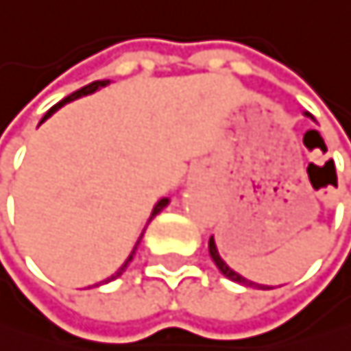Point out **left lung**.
I'll return each mask as SVG.
<instances>
[{"instance_id": "8db88e82", "label": "left lung", "mask_w": 351, "mask_h": 351, "mask_svg": "<svg viewBox=\"0 0 351 351\" xmlns=\"http://www.w3.org/2000/svg\"><path fill=\"white\" fill-rule=\"evenodd\" d=\"M208 247H210V256H212V261L217 263V267L221 269V274H226L230 281H237V283H243V285H254V287H263L265 290V285H258V283H252V281H247V278H243L241 274H237L234 269H230L228 265H226V261L223 258L219 256V252H217V245H215V239L210 237V243H208Z\"/></svg>"}]
</instances>
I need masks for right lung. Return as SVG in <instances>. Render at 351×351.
I'll list each match as a JSON object with an SVG mask.
<instances>
[{"label": "right lung", "instance_id": "obj_1", "mask_svg": "<svg viewBox=\"0 0 351 351\" xmlns=\"http://www.w3.org/2000/svg\"><path fill=\"white\" fill-rule=\"evenodd\" d=\"M106 84H108V82H93V84H88V86H84L82 90H77V93H73V95H68V97L64 99V101H59L57 106H53V108H50V110L46 112V117H44V119H41V121H46V119H48V117H50V114H53V112L57 110V108H61V106H64V104H68V101H73V99H79V97H84V95H90V93H95V90H97V88H101V86H106ZM165 206H168V199H161V201L157 203V206H154V210H152V217H154V215H159V212H161V210H163ZM134 250H136V247H134ZM132 254H134V252H132ZM132 254H130V256H128V261H125V263H123V265H121L119 269H117V274H112L110 278H106V281H104V283H108V281H112V278H117V276H121V274H123V269L128 267V263H130V261H132Z\"/></svg>", "mask_w": 351, "mask_h": 351}]
</instances>
